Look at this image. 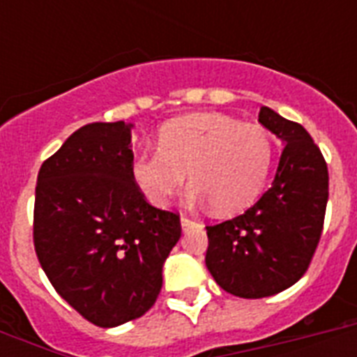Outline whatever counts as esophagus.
<instances>
[{
	"instance_id": "34e87169",
	"label": "esophagus",
	"mask_w": 357,
	"mask_h": 357,
	"mask_svg": "<svg viewBox=\"0 0 357 357\" xmlns=\"http://www.w3.org/2000/svg\"><path fill=\"white\" fill-rule=\"evenodd\" d=\"M195 226H202L200 222H196V220H192V218L189 217H181V228H183V231H187V229L195 228Z\"/></svg>"
}]
</instances>
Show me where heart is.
Returning a JSON list of instances; mask_svg holds the SVG:
<instances>
[{
    "label": "heart",
    "mask_w": 357,
    "mask_h": 357,
    "mask_svg": "<svg viewBox=\"0 0 357 357\" xmlns=\"http://www.w3.org/2000/svg\"><path fill=\"white\" fill-rule=\"evenodd\" d=\"M274 146L265 129L224 114H189L159 131V150L131 161V178L151 206L165 207L190 174L192 198L229 215L254 204L271 172Z\"/></svg>",
    "instance_id": "b5f03b06"
}]
</instances>
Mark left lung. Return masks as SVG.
<instances>
[{
	"label": "left lung",
	"mask_w": 357,
	"mask_h": 357,
	"mask_svg": "<svg viewBox=\"0 0 357 357\" xmlns=\"http://www.w3.org/2000/svg\"><path fill=\"white\" fill-rule=\"evenodd\" d=\"M259 122L285 144L272 187L243 215L206 228L207 268L241 298L272 296L304 276L328 204V167L311 135L268 107Z\"/></svg>",
	"instance_id": "1"
}]
</instances>
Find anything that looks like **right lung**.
Listing matches in <instances>:
<instances>
[{
	"label": "right lung",
	"instance_id": "right-lung-1",
	"mask_svg": "<svg viewBox=\"0 0 357 357\" xmlns=\"http://www.w3.org/2000/svg\"><path fill=\"white\" fill-rule=\"evenodd\" d=\"M131 128L86 123L42 162L35 190L36 257L61 296L102 328L155 304L179 215L150 206L131 178Z\"/></svg>",
	"mask_w": 357,
	"mask_h": 357
}]
</instances>
